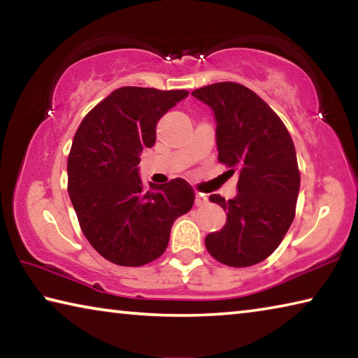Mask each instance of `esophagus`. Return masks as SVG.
<instances>
[{
	"label": "esophagus",
	"mask_w": 358,
	"mask_h": 358,
	"mask_svg": "<svg viewBox=\"0 0 358 358\" xmlns=\"http://www.w3.org/2000/svg\"><path fill=\"white\" fill-rule=\"evenodd\" d=\"M207 202H208L207 196H203V194H201V192L196 194V205H197V207H203V205H207Z\"/></svg>",
	"instance_id": "1"
}]
</instances>
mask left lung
<instances>
[{"mask_svg":"<svg viewBox=\"0 0 358 358\" xmlns=\"http://www.w3.org/2000/svg\"><path fill=\"white\" fill-rule=\"evenodd\" d=\"M192 96L215 113L217 161L238 173L234 199L210 201L227 211L226 226L205 246L221 264L251 266L273 252L295 216L300 172L294 142L280 117L250 88L220 82Z\"/></svg>","mask_w":358,"mask_h":358,"instance_id":"left-lung-1","label":"left lung"}]
</instances>
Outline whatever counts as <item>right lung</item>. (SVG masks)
<instances>
[{
  "label": "right lung",
  "instance_id": "add662e5",
  "mask_svg": "<svg viewBox=\"0 0 358 358\" xmlns=\"http://www.w3.org/2000/svg\"><path fill=\"white\" fill-rule=\"evenodd\" d=\"M186 96V90L118 88L76 132L68 159L71 202L90 245L113 264L141 266L159 257L175 220L192 208L194 191L185 180L145 186L138 177L157 121Z\"/></svg>",
  "mask_w": 358,
  "mask_h": 358
}]
</instances>
